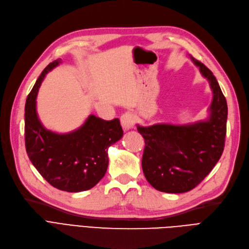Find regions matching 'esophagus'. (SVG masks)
<instances>
[{"label":"esophagus","mask_w":249,"mask_h":249,"mask_svg":"<svg viewBox=\"0 0 249 249\" xmlns=\"http://www.w3.org/2000/svg\"><path fill=\"white\" fill-rule=\"evenodd\" d=\"M121 124L122 127L124 128L125 130H129L132 129L134 127V123H135V117L132 113L130 112H126L121 116Z\"/></svg>","instance_id":"esophagus-1"}]
</instances>
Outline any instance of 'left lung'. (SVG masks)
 <instances>
[{"label": "left lung", "mask_w": 249, "mask_h": 249, "mask_svg": "<svg viewBox=\"0 0 249 249\" xmlns=\"http://www.w3.org/2000/svg\"><path fill=\"white\" fill-rule=\"evenodd\" d=\"M213 90L209 116L204 121L186 125H137L144 139L142 166L144 177L156 190L186 193L197 187L213 169L224 152L228 106L213 71L194 57Z\"/></svg>", "instance_id": "left-lung-1"}]
</instances>
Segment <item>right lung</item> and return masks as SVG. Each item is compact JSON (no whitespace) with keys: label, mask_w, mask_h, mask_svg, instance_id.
<instances>
[{"label":"right lung","mask_w":249,"mask_h":249,"mask_svg":"<svg viewBox=\"0 0 249 249\" xmlns=\"http://www.w3.org/2000/svg\"><path fill=\"white\" fill-rule=\"evenodd\" d=\"M60 59L49 63L27 95L24 108L26 153L34 166L51 186L77 193L93 188L105 177L108 165L107 149L121 140L119 119L106 120L90 115L85 123L70 133L47 130L39 120L36 98L47 72Z\"/></svg>","instance_id":"obj_1"}]
</instances>
